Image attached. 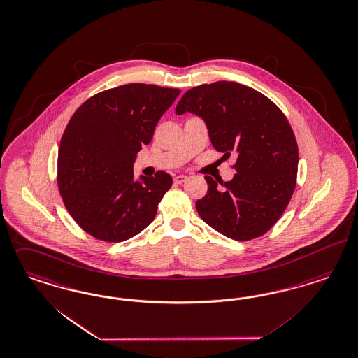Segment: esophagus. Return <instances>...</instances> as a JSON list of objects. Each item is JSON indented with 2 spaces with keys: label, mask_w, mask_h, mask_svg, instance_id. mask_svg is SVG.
<instances>
[{
  "label": "esophagus",
  "mask_w": 358,
  "mask_h": 358,
  "mask_svg": "<svg viewBox=\"0 0 358 358\" xmlns=\"http://www.w3.org/2000/svg\"><path fill=\"white\" fill-rule=\"evenodd\" d=\"M185 180H187V176L183 175V173H180V175H176V176L173 178V182H175L176 185H182V183L185 182Z\"/></svg>",
  "instance_id": "34e87169"
}]
</instances>
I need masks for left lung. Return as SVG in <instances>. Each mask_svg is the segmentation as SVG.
Segmentation results:
<instances>
[{"instance_id": "obj_1", "label": "left lung", "mask_w": 358, "mask_h": 358, "mask_svg": "<svg viewBox=\"0 0 358 358\" xmlns=\"http://www.w3.org/2000/svg\"><path fill=\"white\" fill-rule=\"evenodd\" d=\"M175 113L201 117L212 146L223 158L238 157L234 179L219 182L222 188L204 176L208 191L196 201L199 216L234 240L264 235L285 211L297 180L299 147L284 113L264 94L227 80L189 89Z\"/></svg>"}]
</instances>
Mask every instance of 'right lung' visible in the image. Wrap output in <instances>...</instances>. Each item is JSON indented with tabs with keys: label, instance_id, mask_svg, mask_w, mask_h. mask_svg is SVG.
<instances>
[{
	"label": "right lung",
	"instance_id": "add662e5",
	"mask_svg": "<svg viewBox=\"0 0 358 358\" xmlns=\"http://www.w3.org/2000/svg\"><path fill=\"white\" fill-rule=\"evenodd\" d=\"M179 93L146 83L122 85L90 96L69 120L57 182L67 211L86 234L120 243L154 220L173 178L158 171L135 182L134 160Z\"/></svg>",
	"mask_w": 358,
	"mask_h": 358
}]
</instances>
